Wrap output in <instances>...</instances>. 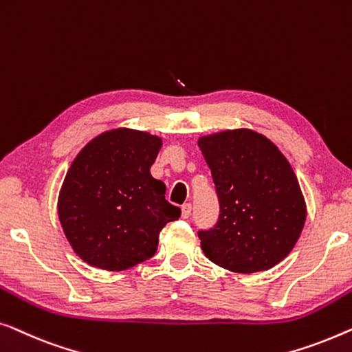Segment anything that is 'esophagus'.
I'll list each match as a JSON object with an SVG mask.
<instances>
[{
	"label": "esophagus",
	"instance_id": "obj_1",
	"mask_svg": "<svg viewBox=\"0 0 352 352\" xmlns=\"http://www.w3.org/2000/svg\"><path fill=\"white\" fill-rule=\"evenodd\" d=\"M191 215V204L182 206V219H188Z\"/></svg>",
	"mask_w": 352,
	"mask_h": 352
}]
</instances>
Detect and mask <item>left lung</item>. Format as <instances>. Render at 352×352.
<instances>
[{
    "mask_svg": "<svg viewBox=\"0 0 352 352\" xmlns=\"http://www.w3.org/2000/svg\"><path fill=\"white\" fill-rule=\"evenodd\" d=\"M220 201L214 230L197 232L207 258L239 274L268 271L294 250L306 221V201L290 162L252 129L201 135Z\"/></svg>",
    "mask_w": 352,
    "mask_h": 352,
    "instance_id": "left-lung-1",
    "label": "left lung"
}]
</instances>
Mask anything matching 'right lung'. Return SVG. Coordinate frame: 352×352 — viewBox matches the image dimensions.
I'll use <instances>...</instances> for the list:
<instances>
[{"mask_svg":"<svg viewBox=\"0 0 352 352\" xmlns=\"http://www.w3.org/2000/svg\"><path fill=\"white\" fill-rule=\"evenodd\" d=\"M162 138L116 127L94 137L73 160L57 214L75 254L94 268L124 271L151 258L160 232L178 220L166 185L151 175Z\"/></svg>","mask_w":352,"mask_h":352,"instance_id":"right-lung-1","label":"right lung"}]
</instances>
